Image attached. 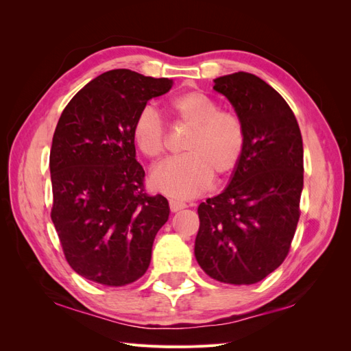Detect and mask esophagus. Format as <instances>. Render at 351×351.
Here are the masks:
<instances>
[{
	"mask_svg": "<svg viewBox=\"0 0 351 351\" xmlns=\"http://www.w3.org/2000/svg\"><path fill=\"white\" fill-rule=\"evenodd\" d=\"M186 206H187V205L183 204V202H178V200H174V199L169 200V209H171V212L182 210V209H184Z\"/></svg>",
	"mask_w": 351,
	"mask_h": 351,
	"instance_id": "1",
	"label": "esophagus"
}]
</instances>
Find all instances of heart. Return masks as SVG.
<instances>
[{"instance_id":"heart-1","label":"heart","mask_w":351,"mask_h":351,"mask_svg":"<svg viewBox=\"0 0 351 351\" xmlns=\"http://www.w3.org/2000/svg\"><path fill=\"white\" fill-rule=\"evenodd\" d=\"M178 121L192 125L183 142L186 154L158 165L151 183L158 192L177 199L204 193L212 182L228 177L241 162L246 133L240 117L219 110L214 98L202 90H189L168 102ZM132 139L142 155L156 161L167 149V132L161 117L152 107H143L132 124Z\"/></svg>"}]
</instances>
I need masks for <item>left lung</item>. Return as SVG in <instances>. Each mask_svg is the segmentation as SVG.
<instances>
[{
	"mask_svg": "<svg viewBox=\"0 0 351 351\" xmlns=\"http://www.w3.org/2000/svg\"><path fill=\"white\" fill-rule=\"evenodd\" d=\"M214 82L240 117L246 146L227 189L197 208L195 256L210 278L249 285L290 252L300 218L303 141L289 104L267 82L244 71Z\"/></svg>",
	"mask_w": 351,
	"mask_h": 351,
	"instance_id": "left-lung-1",
	"label": "left lung"
}]
</instances>
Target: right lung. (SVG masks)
Segmentation results:
<instances>
[{
    "mask_svg": "<svg viewBox=\"0 0 351 351\" xmlns=\"http://www.w3.org/2000/svg\"><path fill=\"white\" fill-rule=\"evenodd\" d=\"M171 86L165 77L110 70L74 95L60 117L49 154L51 219L66 261L89 281L123 287L149 267L169 206L145 192L132 124Z\"/></svg>",
    "mask_w": 351,
    "mask_h": 351,
    "instance_id": "add662e5",
    "label": "right lung"
}]
</instances>
